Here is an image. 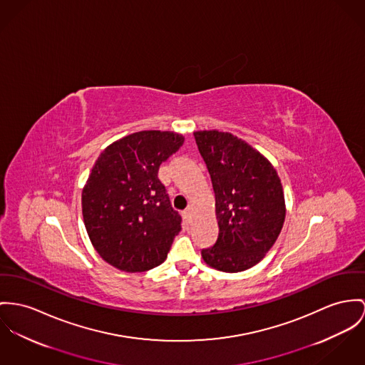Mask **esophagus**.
<instances>
[{"instance_id":"1","label":"esophagus","mask_w":365,"mask_h":365,"mask_svg":"<svg viewBox=\"0 0 365 365\" xmlns=\"http://www.w3.org/2000/svg\"><path fill=\"white\" fill-rule=\"evenodd\" d=\"M182 217H183L185 224H190V220H192V211H190V208L185 210V211L182 212Z\"/></svg>"}]
</instances>
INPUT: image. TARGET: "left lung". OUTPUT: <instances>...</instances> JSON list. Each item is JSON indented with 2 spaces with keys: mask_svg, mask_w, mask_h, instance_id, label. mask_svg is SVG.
<instances>
[{
  "mask_svg": "<svg viewBox=\"0 0 365 365\" xmlns=\"http://www.w3.org/2000/svg\"><path fill=\"white\" fill-rule=\"evenodd\" d=\"M195 139L211 176L220 227L215 245L201 257L222 272L246 271L281 233L286 217L281 179L259 151L232 133L197 130Z\"/></svg>",
  "mask_w": 365,
  "mask_h": 365,
  "instance_id": "left-lung-1",
  "label": "left lung"
}]
</instances>
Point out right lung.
Segmentation results:
<instances>
[{
    "label": "right lung",
    "instance_id": "obj_1",
    "mask_svg": "<svg viewBox=\"0 0 365 365\" xmlns=\"http://www.w3.org/2000/svg\"><path fill=\"white\" fill-rule=\"evenodd\" d=\"M183 141L180 133L143 130L113 141L97 158L82 192L84 226L115 268L144 272L165 261L182 218L158 169Z\"/></svg>",
    "mask_w": 365,
    "mask_h": 365
}]
</instances>
